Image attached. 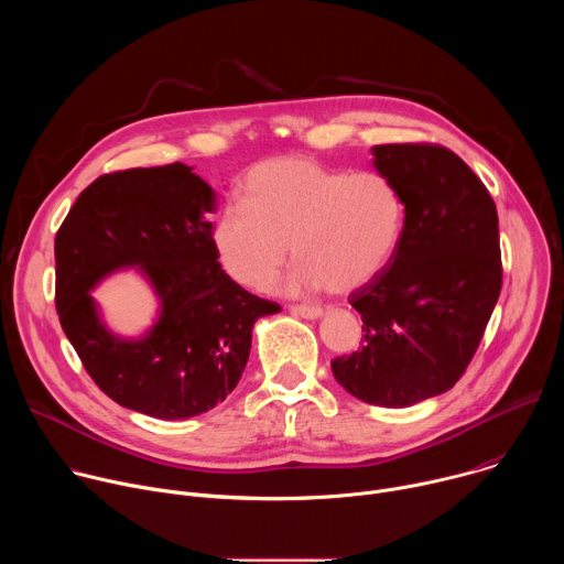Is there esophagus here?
<instances>
[{
  "mask_svg": "<svg viewBox=\"0 0 564 564\" xmlns=\"http://www.w3.org/2000/svg\"><path fill=\"white\" fill-rule=\"evenodd\" d=\"M290 312L294 316H301V318H318L321 314H324V310L316 307V305H292Z\"/></svg>",
  "mask_w": 564,
  "mask_h": 564,
  "instance_id": "obj_1",
  "label": "esophagus"
}]
</instances>
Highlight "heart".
<instances>
[{
	"instance_id": "heart-1",
	"label": "heart",
	"mask_w": 564,
	"mask_h": 564,
	"mask_svg": "<svg viewBox=\"0 0 564 564\" xmlns=\"http://www.w3.org/2000/svg\"><path fill=\"white\" fill-rule=\"evenodd\" d=\"M243 203H227L212 248L238 285L263 292L290 259V292L352 294L392 263L406 227V200L379 172L350 174L316 160H265L240 183Z\"/></svg>"
}]
</instances>
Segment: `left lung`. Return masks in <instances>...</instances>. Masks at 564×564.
Here are the masks:
<instances>
[{
	"mask_svg": "<svg viewBox=\"0 0 564 564\" xmlns=\"http://www.w3.org/2000/svg\"><path fill=\"white\" fill-rule=\"evenodd\" d=\"M372 165L406 200L401 246L350 294L364 346L333 361L366 404L406 409L455 386L502 288L498 209L459 155L437 144H377Z\"/></svg>",
	"mask_w": 564,
	"mask_h": 564,
	"instance_id": "1",
	"label": "left lung"
}]
</instances>
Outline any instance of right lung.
<instances>
[{
  "mask_svg": "<svg viewBox=\"0 0 564 564\" xmlns=\"http://www.w3.org/2000/svg\"><path fill=\"white\" fill-rule=\"evenodd\" d=\"M183 163L100 176L55 236L59 324L116 404L158 420L214 409L246 370L257 318L281 307L234 283L216 261L214 189ZM152 285L159 314L138 338L111 334L90 292L122 269Z\"/></svg>",
  "mask_w": 564,
  "mask_h": 564,
  "instance_id": "1",
  "label": "right lung"
}]
</instances>
